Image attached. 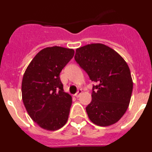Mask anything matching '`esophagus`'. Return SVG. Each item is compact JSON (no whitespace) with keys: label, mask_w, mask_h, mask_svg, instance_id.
<instances>
[{"label":"esophagus","mask_w":152,"mask_h":152,"mask_svg":"<svg viewBox=\"0 0 152 152\" xmlns=\"http://www.w3.org/2000/svg\"><path fill=\"white\" fill-rule=\"evenodd\" d=\"M81 94H82V90L80 89V90H78V91H77V92L76 93V94H75V96H76V97H79V96H80V95Z\"/></svg>","instance_id":"obj_1"}]
</instances>
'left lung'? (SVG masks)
Returning <instances> with one entry per match:
<instances>
[{
  "label": "left lung",
  "mask_w": 152,
  "mask_h": 152,
  "mask_svg": "<svg viewBox=\"0 0 152 152\" xmlns=\"http://www.w3.org/2000/svg\"><path fill=\"white\" fill-rule=\"evenodd\" d=\"M75 59L90 79L98 84L93 87L92 100L86 107L90 120L99 126L117 123L128 109L133 88L126 61L102 43L80 47L76 49Z\"/></svg>",
  "instance_id": "1"
}]
</instances>
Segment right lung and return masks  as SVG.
Returning <instances> with one entry per match:
<instances>
[{
  "mask_svg": "<svg viewBox=\"0 0 152 152\" xmlns=\"http://www.w3.org/2000/svg\"><path fill=\"white\" fill-rule=\"evenodd\" d=\"M74 55L72 49L46 47L36 54L25 71L23 102L31 119L43 129H59L68 121L72 97L63 90L59 75Z\"/></svg>",
  "mask_w": 152,
  "mask_h": 152,
  "instance_id": "obj_1",
  "label": "right lung"
}]
</instances>
